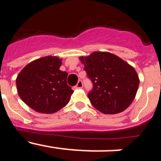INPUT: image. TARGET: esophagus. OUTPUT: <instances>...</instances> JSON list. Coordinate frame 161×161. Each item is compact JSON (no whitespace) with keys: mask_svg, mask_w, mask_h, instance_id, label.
Masks as SVG:
<instances>
[{"mask_svg":"<svg viewBox=\"0 0 161 161\" xmlns=\"http://www.w3.org/2000/svg\"><path fill=\"white\" fill-rule=\"evenodd\" d=\"M82 87H83V83H82L81 80H79L75 86V89H81Z\"/></svg>","mask_w":161,"mask_h":161,"instance_id":"1","label":"esophagus"}]
</instances>
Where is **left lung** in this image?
<instances>
[{"label":"left lung","mask_w":161,"mask_h":161,"mask_svg":"<svg viewBox=\"0 0 161 161\" xmlns=\"http://www.w3.org/2000/svg\"><path fill=\"white\" fill-rule=\"evenodd\" d=\"M80 59L93 82L88 97L93 107L106 114H114L130 106L139 84L133 67L109 52H95Z\"/></svg>","instance_id":"1"}]
</instances>
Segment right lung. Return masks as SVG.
<instances>
[{
	"instance_id": "add662e5",
	"label": "right lung",
	"mask_w": 161,
	"mask_h": 161,
	"mask_svg": "<svg viewBox=\"0 0 161 161\" xmlns=\"http://www.w3.org/2000/svg\"><path fill=\"white\" fill-rule=\"evenodd\" d=\"M62 60L45 56L28 64L16 79L18 93L34 110L57 112L68 103L73 90L67 84L68 72L59 70Z\"/></svg>"
}]
</instances>
